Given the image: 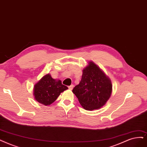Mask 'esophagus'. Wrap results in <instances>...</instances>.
<instances>
[{"instance_id":"esophagus-1","label":"esophagus","mask_w":147,"mask_h":147,"mask_svg":"<svg viewBox=\"0 0 147 147\" xmlns=\"http://www.w3.org/2000/svg\"><path fill=\"white\" fill-rule=\"evenodd\" d=\"M73 87H74V85L72 84V85H71L70 86H68V88H69V89L70 90H73Z\"/></svg>"}]
</instances>
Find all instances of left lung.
<instances>
[{"label":"left lung","mask_w":147,"mask_h":147,"mask_svg":"<svg viewBox=\"0 0 147 147\" xmlns=\"http://www.w3.org/2000/svg\"><path fill=\"white\" fill-rule=\"evenodd\" d=\"M110 79L93 62L90 61L82 70L80 82L73 90L86 110L99 109L105 105L112 93Z\"/></svg>","instance_id":"1"}]
</instances>
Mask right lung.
Listing matches in <instances>:
<instances>
[{"label": "right lung", "mask_w": 147, "mask_h": 147, "mask_svg": "<svg viewBox=\"0 0 147 147\" xmlns=\"http://www.w3.org/2000/svg\"><path fill=\"white\" fill-rule=\"evenodd\" d=\"M67 89V86L62 84L61 80L53 79L50 74H47L34 85L33 95L35 100L40 104L49 106Z\"/></svg>", "instance_id": "obj_1"}]
</instances>
